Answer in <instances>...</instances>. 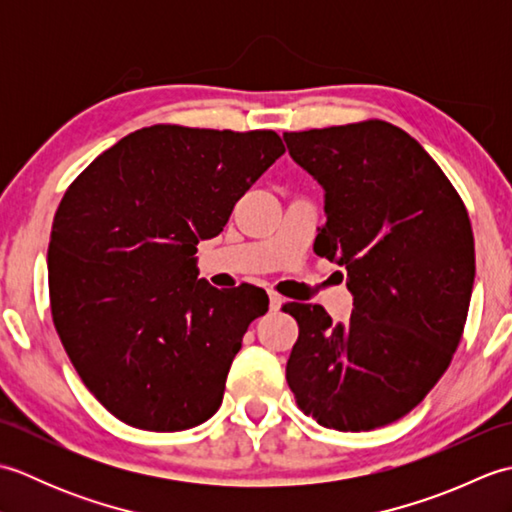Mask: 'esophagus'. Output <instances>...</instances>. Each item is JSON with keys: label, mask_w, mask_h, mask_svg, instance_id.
I'll use <instances>...</instances> for the list:
<instances>
[{"label": "esophagus", "mask_w": 512, "mask_h": 512, "mask_svg": "<svg viewBox=\"0 0 512 512\" xmlns=\"http://www.w3.org/2000/svg\"><path fill=\"white\" fill-rule=\"evenodd\" d=\"M268 299H270V310H279L281 303H284V299H281L277 292H270Z\"/></svg>", "instance_id": "1"}]
</instances>
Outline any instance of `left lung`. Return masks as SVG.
<instances>
[{"mask_svg": "<svg viewBox=\"0 0 512 512\" xmlns=\"http://www.w3.org/2000/svg\"><path fill=\"white\" fill-rule=\"evenodd\" d=\"M284 140L323 189L314 253L345 266L354 297L345 325L288 303L299 339L286 380L323 427H385L429 394L462 339L475 281L469 213L418 140L385 121Z\"/></svg>", "mask_w": 512, "mask_h": 512, "instance_id": "8db88e82", "label": "left lung"}]
</instances>
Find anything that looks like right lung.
Segmentation results:
<instances>
[{
  "mask_svg": "<svg viewBox=\"0 0 512 512\" xmlns=\"http://www.w3.org/2000/svg\"><path fill=\"white\" fill-rule=\"evenodd\" d=\"M284 151L275 132L154 125L118 140L65 191L48 246L52 321L118 420L184 431L220 409L268 295L213 288L195 253Z\"/></svg>",
  "mask_w": 512,
  "mask_h": 512,
  "instance_id": "obj_1",
  "label": "right lung"
}]
</instances>
